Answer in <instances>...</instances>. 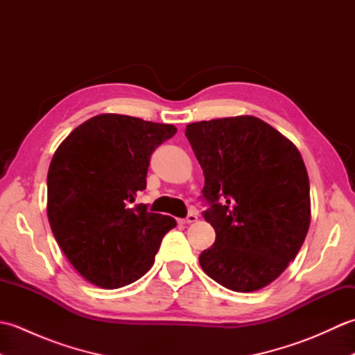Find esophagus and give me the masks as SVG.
Masks as SVG:
<instances>
[{"label":"esophagus","instance_id":"34e87169","mask_svg":"<svg viewBox=\"0 0 355 355\" xmlns=\"http://www.w3.org/2000/svg\"><path fill=\"white\" fill-rule=\"evenodd\" d=\"M198 221V216H197V214H189L187 215L186 218H183V220H180V223L182 224H192V223H197Z\"/></svg>","mask_w":355,"mask_h":355}]
</instances>
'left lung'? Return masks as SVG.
<instances>
[{
	"label": "left lung",
	"instance_id": "8db88e82",
	"mask_svg": "<svg viewBox=\"0 0 355 355\" xmlns=\"http://www.w3.org/2000/svg\"><path fill=\"white\" fill-rule=\"evenodd\" d=\"M184 134L205 173L202 216L216 233L200 266L229 290H261L296 258L310 227L302 155L253 116L202 120Z\"/></svg>",
	"mask_w": 355,
	"mask_h": 355
}]
</instances>
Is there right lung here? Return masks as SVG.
I'll list each match as a JSON object with an SVG mask.
<instances>
[{"label": "right lung", "mask_w": 355, "mask_h": 355, "mask_svg": "<svg viewBox=\"0 0 355 355\" xmlns=\"http://www.w3.org/2000/svg\"><path fill=\"white\" fill-rule=\"evenodd\" d=\"M177 128L122 114L79 125L51 158L47 215L67 259L107 290L132 284L153 267L172 216L132 206L146 189L149 160Z\"/></svg>", "instance_id": "right-lung-1"}]
</instances>
